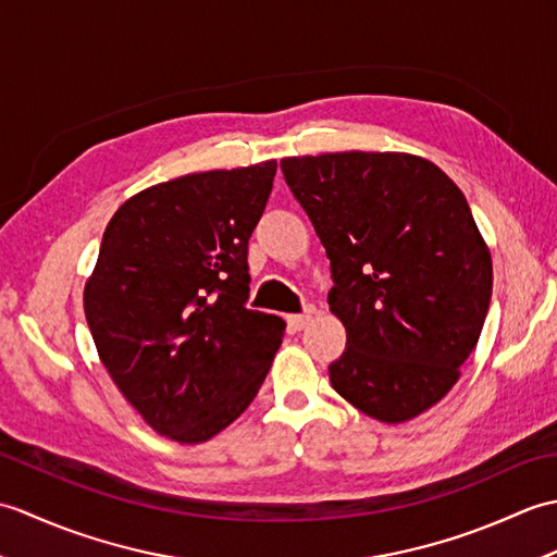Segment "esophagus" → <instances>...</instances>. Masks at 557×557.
Segmentation results:
<instances>
[{
    "instance_id": "esophagus-1",
    "label": "esophagus",
    "mask_w": 557,
    "mask_h": 557,
    "mask_svg": "<svg viewBox=\"0 0 557 557\" xmlns=\"http://www.w3.org/2000/svg\"><path fill=\"white\" fill-rule=\"evenodd\" d=\"M313 313H315V309H313V306H309V309H306L304 313L287 315V325H289L292 333H299V330H304L306 325H309V323H311V318H313Z\"/></svg>"
}]
</instances>
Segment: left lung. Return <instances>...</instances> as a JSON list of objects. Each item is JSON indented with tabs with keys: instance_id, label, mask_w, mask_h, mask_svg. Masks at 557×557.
Returning a JSON list of instances; mask_svg holds the SVG:
<instances>
[{
	"instance_id": "obj_1",
	"label": "left lung",
	"mask_w": 557,
	"mask_h": 557,
	"mask_svg": "<svg viewBox=\"0 0 557 557\" xmlns=\"http://www.w3.org/2000/svg\"><path fill=\"white\" fill-rule=\"evenodd\" d=\"M280 168L325 246L327 304L347 330L330 383L371 419L419 417L457 383L491 304V253L465 194L405 152H327Z\"/></svg>"
}]
</instances>
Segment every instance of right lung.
<instances>
[{"instance_id": "right-lung-1", "label": "right lung", "mask_w": 557, "mask_h": 557, "mask_svg": "<svg viewBox=\"0 0 557 557\" xmlns=\"http://www.w3.org/2000/svg\"><path fill=\"white\" fill-rule=\"evenodd\" d=\"M277 162L186 174L114 212L83 306L100 361L158 433L203 443L263 385L285 321L251 311L248 239Z\"/></svg>"}]
</instances>
